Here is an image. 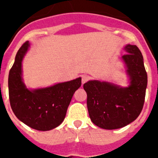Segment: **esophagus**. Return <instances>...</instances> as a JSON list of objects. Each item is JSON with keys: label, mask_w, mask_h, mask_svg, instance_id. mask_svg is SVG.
<instances>
[{"label": "esophagus", "mask_w": 158, "mask_h": 158, "mask_svg": "<svg viewBox=\"0 0 158 158\" xmlns=\"http://www.w3.org/2000/svg\"><path fill=\"white\" fill-rule=\"evenodd\" d=\"M89 80V76L88 75H82L81 76V82L82 84H85Z\"/></svg>", "instance_id": "obj_1"}]
</instances>
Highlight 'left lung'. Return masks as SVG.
<instances>
[{
  "instance_id": "8db88e82",
  "label": "left lung",
  "mask_w": 158,
  "mask_h": 158,
  "mask_svg": "<svg viewBox=\"0 0 158 158\" xmlns=\"http://www.w3.org/2000/svg\"><path fill=\"white\" fill-rule=\"evenodd\" d=\"M124 49L127 54L122 58L131 80L128 87L96 80L84 84L89 117L95 125L103 129L127 126L138 118L144 104L147 73L143 57L137 46L128 44Z\"/></svg>"
}]
</instances>
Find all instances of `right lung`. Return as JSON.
<instances>
[{"label":"right lung","mask_w":158,"mask_h":158,"mask_svg":"<svg viewBox=\"0 0 158 158\" xmlns=\"http://www.w3.org/2000/svg\"><path fill=\"white\" fill-rule=\"evenodd\" d=\"M29 46L27 41L19 49L9 71L10 105L23 123L38 131H50L63 122L73 93L81 85V78L43 89H27L22 79V61Z\"/></svg>","instance_id":"obj_1"}]
</instances>
